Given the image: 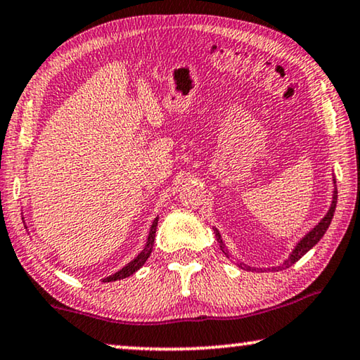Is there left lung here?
I'll return each mask as SVG.
<instances>
[{
	"label": "left lung",
	"instance_id": "obj_1",
	"mask_svg": "<svg viewBox=\"0 0 360 360\" xmlns=\"http://www.w3.org/2000/svg\"><path fill=\"white\" fill-rule=\"evenodd\" d=\"M336 184V180H333ZM336 200H338V190L335 188V191H333V201H331V206H330V210H328V212H326V216L321 219V221L316 224V226L311 229V231L307 233L305 237H302V240L295 245V248L292 250V253L289 255V258L288 259H284V263L281 264V266H274L273 269L276 271V269H283V268H289V266H292V264L295 263V262H299V259L304 257V255L309 252L310 248H314L316 243L320 242V238L325 236V232H326V229L330 227V224H331V219H333V214H335V210H336ZM214 233H216V238H217V242H219V247H221V250L224 252V255H226V257H231V255H229V252H227V248H226V245H224V242H222V238H221V233H219V231L217 229H214ZM238 266H240L242 269H247V271H253V268L252 266H247V264H243V263H237ZM257 269V268H255ZM269 269V268H268ZM263 271V269H262ZM266 271V269H264Z\"/></svg>",
	"mask_w": 360,
	"mask_h": 360
}]
</instances>
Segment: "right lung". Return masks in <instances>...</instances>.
Wrapping results in <instances>:
<instances>
[{
	"label": "right lung",
	"instance_id": "1",
	"mask_svg": "<svg viewBox=\"0 0 360 360\" xmlns=\"http://www.w3.org/2000/svg\"><path fill=\"white\" fill-rule=\"evenodd\" d=\"M158 221H159V217H155L154 222H153V226H150V229H149L148 242H146L144 248L141 250V253H139L138 257L133 259V262H129L127 266H123L122 269L117 271L115 274L108 276V278L103 279V283H112V281H118V279L128 278V276H131L133 273H136V271L143 266V264L146 263V259L150 257V252H153L154 238H155V229H158Z\"/></svg>",
	"mask_w": 360,
	"mask_h": 360
}]
</instances>
